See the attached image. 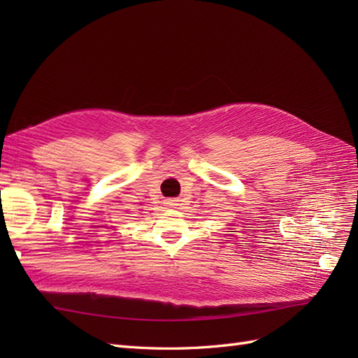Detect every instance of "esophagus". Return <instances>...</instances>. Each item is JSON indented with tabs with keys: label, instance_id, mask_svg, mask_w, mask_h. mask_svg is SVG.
<instances>
[{
	"label": "esophagus",
	"instance_id": "esophagus-1",
	"mask_svg": "<svg viewBox=\"0 0 358 358\" xmlns=\"http://www.w3.org/2000/svg\"><path fill=\"white\" fill-rule=\"evenodd\" d=\"M166 204L171 206V208H175V206L179 204V200H176V199H169V200H166Z\"/></svg>",
	"mask_w": 358,
	"mask_h": 358
}]
</instances>
